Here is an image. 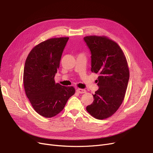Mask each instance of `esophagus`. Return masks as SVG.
<instances>
[{"instance_id":"1","label":"esophagus","mask_w":153,"mask_h":153,"mask_svg":"<svg viewBox=\"0 0 153 153\" xmlns=\"http://www.w3.org/2000/svg\"><path fill=\"white\" fill-rule=\"evenodd\" d=\"M76 91L79 93V94H84V93H85L86 92L85 90L84 89H76Z\"/></svg>"}]
</instances>
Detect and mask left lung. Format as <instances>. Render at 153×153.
<instances>
[{
	"instance_id": "1",
	"label": "left lung",
	"mask_w": 153,
	"mask_h": 153,
	"mask_svg": "<svg viewBox=\"0 0 153 153\" xmlns=\"http://www.w3.org/2000/svg\"><path fill=\"white\" fill-rule=\"evenodd\" d=\"M84 41L91 54V71L99 74V89L86 110L95 118L104 119L116 112L124 100L129 79L127 61L118 44L107 37L91 36Z\"/></svg>"
}]
</instances>
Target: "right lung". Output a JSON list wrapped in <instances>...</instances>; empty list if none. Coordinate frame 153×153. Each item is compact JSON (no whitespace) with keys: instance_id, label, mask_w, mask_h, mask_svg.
Wrapping results in <instances>:
<instances>
[{"instance_id":"obj_1","label":"right lung","mask_w":153,"mask_h":153,"mask_svg":"<svg viewBox=\"0 0 153 153\" xmlns=\"http://www.w3.org/2000/svg\"><path fill=\"white\" fill-rule=\"evenodd\" d=\"M68 37L52 38L39 44L29 54L24 69V85L33 108L45 117L62 111L74 94L73 87L56 84L54 77Z\"/></svg>"}]
</instances>
